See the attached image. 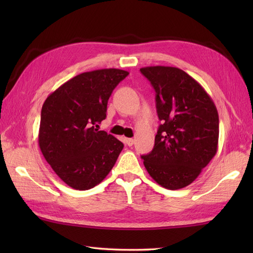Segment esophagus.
Masks as SVG:
<instances>
[{
	"label": "esophagus",
	"mask_w": 253,
	"mask_h": 253,
	"mask_svg": "<svg viewBox=\"0 0 253 253\" xmlns=\"http://www.w3.org/2000/svg\"><path fill=\"white\" fill-rule=\"evenodd\" d=\"M133 142H135V140H133L132 138H125V143L127 144L128 147H131L132 144H133Z\"/></svg>",
	"instance_id": "1"
}]
</instances>
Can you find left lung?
<instances>
[{
    "label": "left lung",
    "mask_w": 253,
    "mask_h": 253,
    "mask_svg": "<svg viewBox=\"0 0 253 253\" xmlns=\"http://www.w3.org/2000/svg\"><path fill=\"white\" fill-rule=\"evenodd\" d=\"M155 90L159 120L154 148L144 168L166 189H181L200 175L217 151L218 113L207 91L181 69L140 68Z\"/></svg>",
    "instance_id": "obj_1"
}]
</instances>
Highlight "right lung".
Returning a JSON list of instances; mask_svg holds the SVG:
<instances>
[{"mask_svg": "<svg viewBox=\"0 0 253 253\" xmlns=\"http://www.w3.org/2000/svg\"><path fill=\"white\" fill-rule=\"evenodd\" d=\"M128 72L116 68L79 74L44 101L39 147L55 174L76 190L99 185L114 166L124 144L96 127L107 101Z\"/></svg>", "mask_w": 253, "mask_h": 253, "instance_id": "1", "label": "right lung"}]
</instances>
